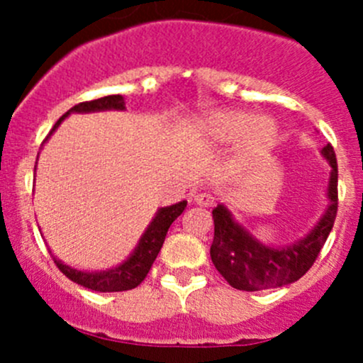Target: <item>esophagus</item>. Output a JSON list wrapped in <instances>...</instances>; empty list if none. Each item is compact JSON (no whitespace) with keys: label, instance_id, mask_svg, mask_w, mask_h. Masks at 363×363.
<instances>
[{"label":"esophagus","instance_id":"34e87169","mask_svg":"<svg viewBox=\"0 0 363 363\" xmlns=\"http://www.w3.org/2000/svg\"><path fill=\"white\" fill-rule=\"evenodd\" d=\"M195 203L202 205V207H212L214 205V196L208 195V193H196Z\"/></svg>","mask_w":363,"mask_h":363}]
</instances>
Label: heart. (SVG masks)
Here are the masks:
<instances>
[{"label":"heart","mask_w":363,"mask_h":363,"mask_svg":"<svg viewBox=\"0 0 363 363\" xmlns=\"http://www.w3.org/2000/svg\"><path fill=\"white\" fill-rule=\"evenodd\" d=\"M203 140L214 145H230L240 138V155L258 156L269 151L276 142L274 121L246 111H214L205 113L199 124Z\"/></svg>","instance_id":"b5f03b06"}]
</instances>
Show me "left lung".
Masks as SVG:
<instances>
[{
    "label": "left lung",
    "mask_w": 363,
    "mask_h": 363,
    "mask_svg": "<svg viewBox=\"0 0 363 363\" xmlns=\"http://www.w3.org/2000/svg\"><path fill=\"white\" fill-rule=\"evenodd\" d=\"M321 155L330 163L328 203L323 218L311 230L309 235L290 246L270 247L256 240L244 226L235 223L225 205L219 203L212 211L214 240L211 258L218 272L230 286L242 291L269 290L298 281L313 267L321 247L334 226L337 216V160L334 147L325 145Z\"/></svg>",
    "instance_id": "left-lung-1"
}]
</instances>
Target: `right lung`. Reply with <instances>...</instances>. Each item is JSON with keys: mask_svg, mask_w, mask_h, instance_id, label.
<instances>
[{"mask_svg": "<svg viewBox=\"0 0 363 363\" xmlns=\"http://www.w3.org/2000/svg\"><path fill=\"white\" fill-rule=\"evenodd\" d=\"M100 111H124V98L121 96V94H111V96L98 98V100L93 101H82V104L75 105V107L69 108L63 117H60V121H57V123L54 124L52 130H50L49 137L52 135V131L60 126L61 121H63L68 113ZM186 203L188 202L182 200V202L170 205V207H161L158 214H156L155 219L151 221V225H149L147 230L144 232V235L140 237V242L135 247V251L131 252L130 258L124 263H121L119 267H116V269L104 270V272H82V270H77L65 265L61 259H57L56 256L52 255L54 263H56L57 269H60L68 279L80 284V286L87 288V290L101 291V294H107V291L133 290V288H137L138 284L145 279L147 272L151 270L152 263H155L156 256H158L161 246H163L168 228H170L172 223L182 214V211L186 208Z\"/></svg>", "mask_w": 363, "mask_h": 363, "instance_id": "add662e5", "label": "right lung"}]
</instances>
